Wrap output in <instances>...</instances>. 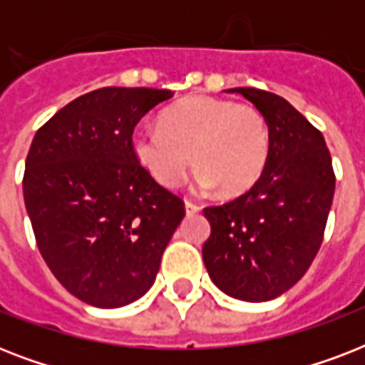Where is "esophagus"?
<instances>
[{
  "mask_svg": "<svg viewBox=\"0 0 365 365\" xmlns=\"http://www.w3.org/2000/svg\"><path fill=\"white\" fill-rule=\"evenodd\" d=\"M199 210H200V206L197 205V202L185 199V212H187V214H197Z\"/></svg>",
  "mask_w": 365,
  "mask_h": 365,
  "instance_id": "obj_1",
  "label": "esophagus"
}]
</instances>
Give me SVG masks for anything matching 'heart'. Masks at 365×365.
<instances>
[{
  "mask_svg": "<svg viewBox=\"0 0 365 365\" xmlns=\"http://www.w3.org/2000/svg\"><path fill=\"white\" fill-rule=\"evenodd\" d=\"M140 165L165 187L187 176L195 157L200 187L235 199L254 189L271 153V134L257 108L233 100L193 96L163 113V125H142L132 134Z\"/></svg>",
  "mask_w": 365,
  "mask_h": 365,
  "instance_id": "b5f03b06",
  "label": "heart"
}]
</instances>
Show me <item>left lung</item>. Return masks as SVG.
Here are the masks:
<instances>
[{
    "instance_id": "8db88e82",
    "label": "left lung",
    "mask_w": 365,
    "mask_h": 365,
    "mask_svg": "<svg viewBox=\"0 0 365 365\" xmlns=\"http://www.w3.org/2000/svg\"><path fill=\"white\" fill-rule=\"evenodd\" d=\"M263 113L271 153L254 189L208 206L212 233L202 259L212 282L231 297L269 301L303 278L324 240L335 172L322 132L277 94L231 88Z\"/></svg>"
}]
</instances>
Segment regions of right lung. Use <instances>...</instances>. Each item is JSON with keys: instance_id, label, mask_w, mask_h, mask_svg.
Instances as JSON below:
<instances>
[{"instance_id": "1", "label": "right lung", "mask_w": 365, "mask_h": 365, "mask_svg": "<svg viewBox=\"0 0 365 365\" xmlns=\"http://www.w3.org/2000/svg\"><path fill=\"white\" fill-rule=\"evenodd\" d=\"M170 91L104 87L36 132L22 178L37 248L77 299L115 309L142 297L185 216L132 149L138 121Z\"/></svg>"}]
</instances>
